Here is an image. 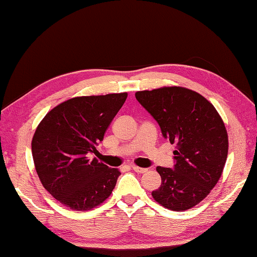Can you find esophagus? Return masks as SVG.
I'll list each match as a JSON object with an SVG mask.
<instances>
[{"mask_svg": "<svg viewBox=\"0 0 257 257\" xmlns=\"http://www.w3.org/2000/svg\"><path fill=\"white\" fill-rule=\"evenodd\" d=\"M133 170L135 172H137V173H146L148 170L147 169H144V168H140V166H136V165H134L133 166Z\"/></svg>", "mask_w": 257, "mask_h": 257, "instance_id": "1", "label": "esophagus"}]
</instances>
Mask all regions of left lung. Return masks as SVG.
I'll use <instances>...</instances> for the list:
<instances>
[{"label": "left lung", "mask_w": 257, "mask_h": 257, "mask_svg": "<svg viewBox=\"0 0 257 257\" xmlns=\"http://www.w3.org/2000/svg\"><path fill=\"white\" fill-rule=\"evenodd\" d=\"M162 134L176 144L175 168L157 166L162 184L151 196L172 211H186L219 182L228 155V135L214 106L192 89L171 86L135 93Z\"/></svg>", "instance_id": "1"}]
</instances>
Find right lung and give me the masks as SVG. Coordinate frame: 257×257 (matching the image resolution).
<instances>
[{
    "label": "right lung",
    "mask_w": 257,
    "mask_h": 257,
    "mask_svg": "<svg viewBox=\"0 0 257 257\" xmlns=\"http://www.w3.org/2000/svg\"><path fill=\"white\" fill-rule=\"evenodd\" d=\"M127 93L77 96L56 106L39 122L31 150L42 185L53 198L74 211H88L110 196L118 169L96 158V144L123 106Z\"/></svg>",
    "instance_id": "1"
}]
</instances>
